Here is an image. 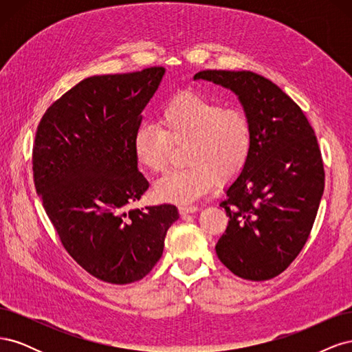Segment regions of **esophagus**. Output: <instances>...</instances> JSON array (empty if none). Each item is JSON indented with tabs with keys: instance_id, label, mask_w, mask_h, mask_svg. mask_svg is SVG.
<instances>
[{
	"instance_id": "34e87169",
	"label": "esophagus",
	"mask_w": 352,
	"mask_h": 352,
	"mask_svg": "<svg viewBox=\"0 0 352 352\" xmlns=\"http://www.w3.org/2000/svg\"><path fill=\"white\" fill-rule=\"evenodd\" d=\"M195 211H198L197 206H180L179 207L180 214H189V212H195Z\"/></svg>"
}]
</instances>
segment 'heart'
<instances>
[{
  "mask_svg": "<svg viewBox=\"0 0 352 352\" xmlns=\"http://www.w3.org/2000/svg\"><path fill=\"white\" fill-rule=\"evenodd\" d=\"M158 124L144 123L133 133L132 153L141 167L158 173L166 167L170 146L189 144L184 170L168 172L154 184L164 202L189 204L228 184L247 166L252 132L247 114L195 92H180L158 113Z\"/></svg>",
  "mask_w": 352,
  "mask_h": 352,
  "instance_id": "heart-1",
  "label": "heart"
}]
</instances>
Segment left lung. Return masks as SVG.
<instances>
[{"label":"left lung","instance_id":"8db88e82","mask_svg":"<svg viewBox=\"0 0 352 352\" xmlns=\"http://www.w3.org/2000/svg\"><path fill=\"white\" fill-rule=\"evenodd\" d=\"M199 79L235 94L252 132L248 163L220 202L229 225L217 257L242 279H273L301 252L320 206L324 168L317 138L302 110L257 73L202 70L194 76Z\"/></svg>","mask_w":352,"mask_h":352}]
</instances>
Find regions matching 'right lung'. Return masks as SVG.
Masks as SVG:
<instances>
[{"mask_svg":"<svg viewBox=\"0 0 352 352\" xmlns=\"http://www.w3.org/2000/svg\"><path fill=\"white\" fill-rule=\"evenodd\" d=\"M164 73L150 67L83 79L51 105L36 131L32 163L42 206L73 260L107 283L150 273L179 219L172 204L126 211L148 189L132 138Z\"/></svg>","mask_w":352,"mask_h":352,"instance_id":"obj_1","label":"right lung"}]
</instances>
